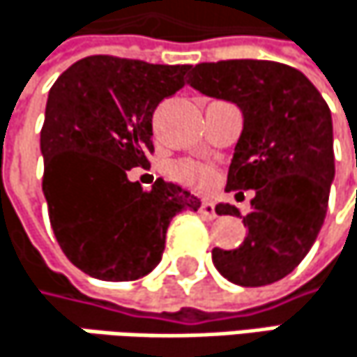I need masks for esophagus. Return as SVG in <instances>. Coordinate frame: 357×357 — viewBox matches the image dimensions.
Segmentation results:
<instances>
[{
  "instance_id": "34e87169",
  "label": "esophagus",
  "mask_w": 357,
  "mask_h": 357,
  "mask_svg": "<svg viewBox=\"0 0 357 357\" xmlns=\"http://www.w3.org/2000/svg\"><path fill=\"white\" fill-rule=\"evenodd\" d=\"M199 213L203 218H207V220H213L218 213H215V205L211 203V201H203L199 207Z\"/></svg>"
}]
</instances>
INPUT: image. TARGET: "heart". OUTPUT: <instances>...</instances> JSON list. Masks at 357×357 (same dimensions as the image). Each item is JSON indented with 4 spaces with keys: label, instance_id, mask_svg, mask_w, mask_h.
<instances>
[{
    "label": "heart",
    "instance_id": "obj_1",
    "mask_svg": "<svg viewBox=\"0 0 357 357\" xmlns=\"http://www.w3.org/2000/svg\"><path fill=\"white\" fill-rule=\"evenodd\" d=\"M172 176L193 185V187H207L211 183V170L197 162H178L172 166Z\"/></svg>",
    "mask_w": 357,
    "mask_h": 357
}]
</instances>
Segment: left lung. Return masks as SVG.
<instances>
[{
  "label": "left lung",
  "instance_id": "8db88e82",
  "mask_svg": "<svg viewBox=\"0 0 357 357\" xmlns=\"http://www.w3.org/2000/svg\"><path fill=\"white\" fill-rule=\"evenodd\" d=\"M189 84L234 102L245 119L226 191L252 189L250 211L243 215L228 203L215 211L241 215L246 238L234 250L213 248V265L236 286L280 282L306 257L327 215L335 178L331 111L302 71L278 61L199 63Z\"/></svg>",
  "mask_w": 357,
  "mask_h": 357
}]
</instances>
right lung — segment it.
Instances as JSON below:
<instances>
[{
    "label": "right lung",
    "instance_id": "1",
    "mask_svg": "<svg viewBox=\"0 0 357 357\" xmlns=\"http://www.w3.org/2000/svg\"><path fill=\"white\" fill-rule=\"evenodd\" d=\"M191 66H154L92 55L53 84L40 131L43 193L66 257L102 282H133L162 259L170 220L197 211L187 189L158 178L150 191L127 178L148 166L152 114L185 86Z\"/></svg>",
    "mask_w": 357,
    "mask_h": 357
}]
</instances>
